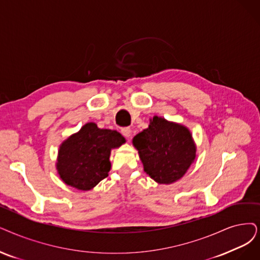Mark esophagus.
<instances>
[{"instance_id":"esophagus-1","label":"esophagus","mask_w":260,"mask_h":260,"mask_svg":"<svg viewBox=\"0 0 260 260\" xmlns=\"http://www.w3.org/2000/svg\"><path fill=\"white\" fill-rule=\"evenodd\" d=\"M121 134H122L124 138L130 139V137H131V129L130 128H123V129H121Z\"/></svg>"}]
</instances>
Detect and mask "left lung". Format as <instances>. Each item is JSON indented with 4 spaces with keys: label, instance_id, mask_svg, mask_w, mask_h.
Returning <instances> with one entry per match:
<instances>
[{
    "label": "left lung",
    "instance_id": "left-lung-1",
    "mask_svg": "<svg viewBox=\"0 0 260 260\" xmlns=\"http://www.w3.org/2000/svg\"><path fill=\"white\" fill-rule=\"evenodd\" d=\"M146 173L155 182L171 184L181 179L196 158L192 133L178 122L153 116L148 128L132 140Z\"/></svg>",
    "mask_w": 260,
    "mask_h": 260
}]
</instances>
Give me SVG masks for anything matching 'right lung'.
<instances>
[{
    "instance_id": "1",
    "label": "right lung",
    "mask_w": 260,
    "mask_h": 260,
    "mask_svg": "<svg viewBox=\"0 0 260 260\" xmlns=\"http://www.w3.org/2000/svg\"><path fill=\"white\" fill-rule=\"evenodd\" d=\"M126 140L115 130L100 129L87 122L77 133L60 144L56 170L59 178L77 190L89 191L111 170V150L120 147Z\"/></svg>"
}]
</instances>
